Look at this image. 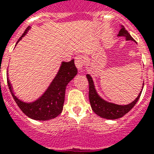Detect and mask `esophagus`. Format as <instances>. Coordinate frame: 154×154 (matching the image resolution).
I'll return each mask as SVG.
<instances>
[{
    "label": "esophagus",
    "mask_w": 154,
    "mask_h": 154,
    "mask_svg": "<svg viewBox=\"0 0 154 154\" xmlns=\"http://www.w3.org/2000/svg\"><path fill=\"white\" fill-rule=\"evenodd\" d=\"M75 66L79 71L82 72L83 71V66H84V60H83L82 56L79 55L75 58Z\"/></svg>",
    "instance_id": "esophagus-1"
}]
</instances>
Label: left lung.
I'll return each mask as SVG.
<instances>
[{"label": "left lung", "mask_w": 154, "mask_h": 154, "mask_svg": "<svg viewBox=\"0 0 154 154\" xmlns=\"http://www.w3.org/2000/svg\"><path fill=\"white\" fill-rule=\"evenodd\" d=\"M118 36H123V37H125L126 40L134 41V38L131 37V34L128 32L127 30L125 29L123 26H122V29L119 32ZM86 76H87L88 85H89L88 98H89V102H90L91 107H92V109L94 112L103 118L115 120V119L122 117L123 116L129 112L134 107V106L136 104L139 98H140L141 93H142V91H141L140 94L138 95V97L132 103L128 104V105L122 106V105H117V104H114V103H107L105 100H103V98H101L99 95L97 94L95 88H94L93 79L91 78V76L89 75H87Z\"/></svg>", "instance_id": "left-lung-1"}]
</instances>
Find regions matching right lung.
Masks as SVG:
<instances>
[{"label":"right lung","mask_w":154,"mask_h":154,"mask_svg":"<svg viewBox=\"0 0 154 154\" xmlns=\"http://www.w3.org/2000/svg\"><path fill=\"white\" fill-rule=\"evenodd\" d=\"M29 29V27L25 29L18 42L26 34ZM77 72L78 71L75 65V60L62 62L60 69L53 81L51 82V85L48 87L43 95L33 103H26L19 100L16 96H14L11 85L7 79L8 87L18 106L25 115L37 121H48L57 117L61 113L65 102L66 86L77 75Z\"/></svg>","instance_id":"1"}]
</instances>
